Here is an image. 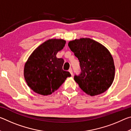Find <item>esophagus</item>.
<instances>
[{
    "label": "esophagus",
    "mask_w": 131,
    "mask_h": 131,
    "mask_svg": "<svg viewBox=\"0 0 131 131\" xmlns=\"http://www.w3.org/2000/svg\"><path fill=\"white\" fill-rule=\"evenodd\" d=\"M69 72L70 73V74H71V75H73V70H72V68H70L69 69Z\"/></svg>",
    "instance_id": "esophagus-1"
}]
</instances>
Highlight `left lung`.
Here are the masks:
<instances>
[{
    "label": "left lung",
    "instance_id": "left-lung-1",
    "mask_svg": "<svg viewBox=\"0 0 131 131\" xmlns=\"http://www.w3.org/2000/svg\"><path fill=\"white\" fill-rule=\"evenodd\" d=\"M68 46L80 62V73L74 76L80 88L91 96L105 92L115 74L113 59L107 48L89 38L70 41Z\"/></svg>",
    "mask_w": 131,
    "mask_h": 131
}]
</instances>
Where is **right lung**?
Returning <instances> with one entry per match:
<instances>
[{
	"label": "right lung",
	"instance_id": "1",
	"mask_svg": "<svg viewBox=\"0 0 131 131\" xmlns=\"http://www.w3.org/2000/svg\"><path fill=\"white\" fill-rule=\"evenodd\" d=\"M65 43L62 39L48 40L35 50L28 58L24 67V77L35 92L51 94L71 76L69 72L62 69L63 59L56 57Z\"/></svg>",
	"mask_w": 131,
	"mask_h": 131
}]
</instances>
